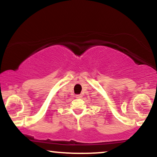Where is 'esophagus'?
<instances>
[{
    "instance_id": "1",
    "label": "esophagus",
    "mask_w": 157,
    "mask_h": 157,
    "mask_svg": "<svg viewBox=\"0 0 157 157\" xmlns=\"http://www.w3.org/2000/svg\"><path fill=\"white\" fill-rule=\"evenodd\" d=\"M75 97H76L77 98H81L82 97V96L81 94H80V95H76V96H75Z\"/></svg>"
}]
</instances>
